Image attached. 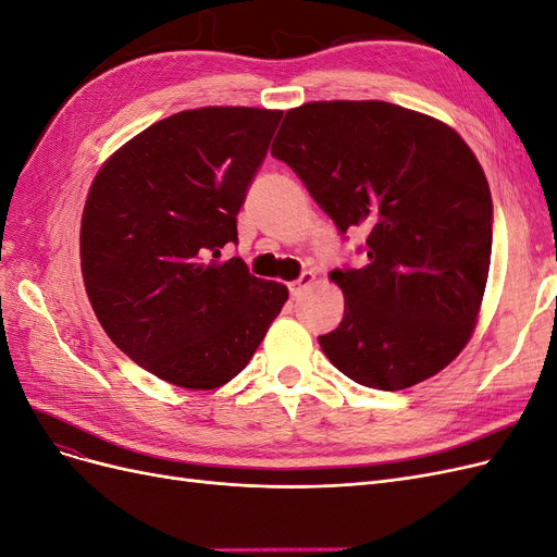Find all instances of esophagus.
<instances>
[{
  "mask_svg": "<svg viewBox=\"0 0 557 557\" xmlns=\"http://www.w3.org/2000/svg\"><path fill=\"white\" fill-rule=\"evenodd\" d=\"M313 281H315V274L313 272H305L297 281L290 283V295L293 297H301V295L307 293V288H311Z\"/></svg>",
  "mask_w": 557,
  "mask_h": 557,
  "instance_id": "34e87169",
  "label": "esophagus"
}]
</instances>
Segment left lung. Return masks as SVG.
Returning <instances> with one entry per match:
<instances>
[{"instance_id": "left-lung-1", "label": "left lung", "mask_w": 557, "mask_h": 557, "mask_svg": "<svg viewBox=\"0 0 557 557\" xmlns=\"http://www.w3.org/2000/svg\"><path fill=\"white\" fill-rule=\"evenodd\" d=\"M367 264L330 278L344 320L318 336L342 374L404 391L442 372L476 325L493 250V197L460 134L387 102L290 109L272 144Z\"/></svg>"}]
</instances>
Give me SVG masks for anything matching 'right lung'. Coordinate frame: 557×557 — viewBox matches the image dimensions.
<instances>
[{"label":"right lung","instance_id":"obj_1","mask_svg":"<svg viewBox=\"0 0 557 557\" xmlns=\"http://www.w3.org/2000/svg\"><path fill=\"white\" fill-rule=\"evenodd\" d=\"M283 111L207 107L150 125L107 160L81 221V269L109 339L193 391L237 376L288 288L248 272L237 215Z\"/></svg>","mask_w":557,"mask_h":557}]
</instances>
